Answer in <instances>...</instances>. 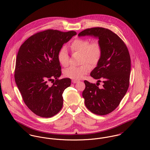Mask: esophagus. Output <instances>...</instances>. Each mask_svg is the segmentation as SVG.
<instances>
[{
    "instance_id": "esophagus-1",
    "label": "esophagus",
    "mask_w": 150,
    "mask_h": 150,
    "mask_svg": "<svg viewBox=\"0 0 150 150\" xmlns=\"http://www.w3.org/2000/svg\"><path fill=\"white\" fill-rule=\"evenodd\" d=\"M77 82H79L78 80H72V83H77Z\"/></svg>"
}]
</instances>
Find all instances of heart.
I'll use <instances>...</instances> for the list:
<instances>
[{
	"mask_svg": "<svg viewBox=\"0 0 150 150\" xmlns=\"http://www.w3.org/2000/svg\"><path fill=\"white\" fill-rule=\"evenodd\" d=\"M70 48L73 52L81 53V63L84 64L80 66H70L64 70L65 77L73 80H79L91 70L90 65L92 66L98 64L102 56V46L98 41L90 42L88 39L77 38L70 44ZM58 59L60 64L66 67L69 64V56L65 47L60 48L58 52Z\"/></svg>",
	"mask_w": 150,
	"mask_h": 150,
	"instance_id": "b5f03b06",
	"label": "heart"
}]
</instances>
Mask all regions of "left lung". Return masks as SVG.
Here are the masks:
<instances>
[{"instance_id": "obj_1", "label": "left lung", "mask_w": 150, "mask_h": 150, "mask_svg": "<svg viewBox=\"0 0 150 150\" xmlns=\"http://www.w3.org/2000/svg\"><path fill=\"white\" fill-rule=\"evenodd\" d=\"M78 36L97 37L102 46V58L91 73L98 83L96 85L85 80L83 96L89 111L97 115H106L119 106L128 91L130 73L128 49L117 34L106 28H88ZM102 80L103 88H99L98 84Z\"/></svg>"}]
</instances>
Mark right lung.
<instances>
[{
  "instance_id": "1",
  "label": "right lung",
  "mask_w": 150,
  "mask_h": 150,
  "mask_svg": "<svg viewBox=\"0 0 150 150\" xmlns=\"http://www.w3.org/2000/svg\"><path fill=\"white\" fill-rule=\"evenodd\" d=\"M76 34L73 30H43L29 37L19 49L15 81L25 105L38 116L50 118L62 107V93L71 80L58 79L62 71L58 52ZM54 78L53 84L49 86L48 82Z\"/></svg>"
}]
</instances>
